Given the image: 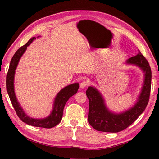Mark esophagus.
<instances>
[{
	"label": "esophagus",
	"instance_id": "obj_1",
	"mask_svg": "<svg viewBox=\"0 0 159 159\" xmlns=\"http://www.w3.org/2000/svg\"><path fill=\"white\" fill-rule=\"evenodd\" d=\"M88 84V81L87 80H83V81L80 83V88H82V89H83V88H85L86 86H87Z\"/></svg>",
	"mask_w": 159,
	"mask_h": 159
}]
</instances>
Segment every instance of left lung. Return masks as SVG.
I'll use <instances>...</instances> for the list:
<instances>
[{
	"label": "left lung",
	"instance_id": "1",
	"mask_svg": "<svg viewBox=\"0 0 159 159\" xmlns=\"http://www.w3.org/2000/svg\"><path fill=\"white\" fill-rule=\"evenodd\" d=\"M126 64L138 66L144 73V82L141 92L136 103L128 109L120 113H115L109 110L101 93L93 86L86 90L89 99L88 123L96 130L107 133H118L125 130L140 116L148 104L150 95L152 71L149 63L140 52L134 57L129 58Z\"/></svg>",
	"mask_w": 159,
	"mask_h": 159
}]
</instances>
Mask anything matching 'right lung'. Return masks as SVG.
I'll list each match as a JSON object with an SVG mask.
<instances>
[{
  "instance_id": "right-lung-1",
  "label": "right lung",
  "mask_w": 159,
  "mask_h": 159,
  "mask_svg": "<svg viewBox=\"0 0 159 159\" xmlns=\"http://www.w3.org/2000/svg\"><path fill=\"white\" fill-rule=\"evenodd\" d=\"M39 37L40 36H38L37 38ZM35 39H36L35 37L31 38L25 45L19 48L17 52L15 53V55H13L6 76V89L16 113L23 122L28 125L35 126V127L51 128L55 127L60 123L61 118H62L64 106L68 99L77 93L79 88V83H72L71 85H67L57 94L53 102L52 111L47 117L34 118L26 114L20 104L19 103L15 95L14 86L15 74L21 56L25 52L27 47Z\"/></svg>"
}]
</instances>
